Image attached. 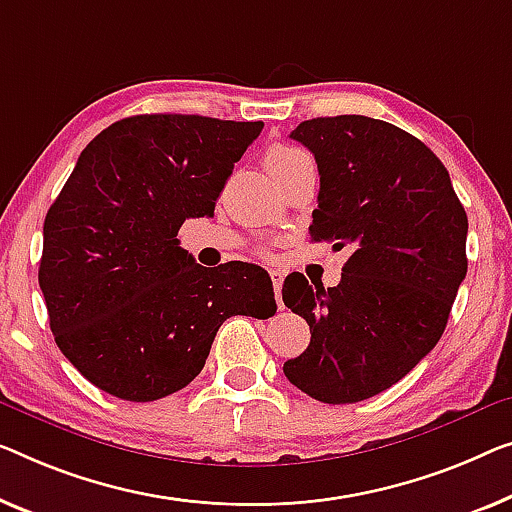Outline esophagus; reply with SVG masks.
Masks as SVG:
<instances>
[{
    "mask_svg": "<svg viewBox=\"0 0 512 512\" xmlns=\"http://www.w3.org/2000/svg\"><path fill=\"white\" fill-rule=\"evenodd\" d=\"M271 282H273V289H276V301H278V308H282V280H285V271L280 269H271L269 271Z\"/></svg>",
    "mask_w": 512,
    "mask_h": 512,
    "instance_id": "esophagus-1",
    "label": "esophagus"
}]
</instances>
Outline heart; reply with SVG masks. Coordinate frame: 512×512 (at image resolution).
<instances>
[{
	"label": "heart",
	"mask_w": 512,
	"mask_h": 512,
	"mask_svg": "<svg viewBox=\"0 0 512 512\" xmlns=\"http://www.w3.org/2000/svg\"><path fill=\"white\" fill-rule=\"evenodd\" d=\"M301 163H310V156L305 154L303 149L289 147V144H273V147L266 151V156H264V165H266V170L271 172L273 179L282 177V174L294 170V167Z\"/></svg>",
	"instance_id": "obj_1"
}]
</instances>
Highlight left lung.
<instances>
[{
    "mask_svg": "<svg viewBox=\"0 0 512 512\" xmlns=\"http://www.w3.org/2000/svg\"><path fill=\"white\" fill-rule=\"evenodd\" d=\"M289 137L317 160L310 239L352 246V257L338 287L285 280L282 301L308 322L310 345L282 372L319 402L368 400L444 333L467 276V213L444 163L388 121L317 117Z\"/></svg>",
    "mask_w": 512,
    "mask_h": 512,
    "instance_id": "obj_1",
    "label": "left lung"
}]
</instances>
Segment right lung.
<instances>
[{"instance_id":"right-lung-1","label":"right lung","mask_w":512,"mask_h":512,"mask_svg":"<svg viewBox=\"0 0 512 512\" xmlns=\"http://www.w3.org/2000/svg\"><path fill=\"white\" fill-rule=\"evenodd\" d=\"M262 121L137 114L91 140L45 216L38 285L57 347L114 398L151 402L200 375L220 324L276 312L262 266L195 264L186 218L213 216Z\"/></svg>"}]
</instances>
